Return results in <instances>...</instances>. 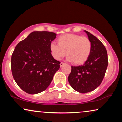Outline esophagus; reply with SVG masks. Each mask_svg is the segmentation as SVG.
Returning <instances> with one entry per match:
<instances>
[{"label":"esophagus","mask_w":122,"mask_h":122,"mask_svg":"<svg viewBox=\"0 0 122 122\" xmlns=\"http://www.w3.org/2000/svg\"><path fill=\"white\" fill-rule=\"evenodd\" d=\"M63 65H64V63H63V62H61L60 63V67H62Z\"/></svg>","instance_id":"esophagus-1"}]
</instances>
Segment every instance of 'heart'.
Masks as SVG:
<instances>
[{"mask_svg":"<svg viewBox=\"0 0 122 122\" xmlns=\"http://www.w3.org/2000/svg\"><path fill=\"white\" fill-rule=\"evenodd\" d=\"M58 44L51 42L49 49L54 58L60 60L67 54L68 61L74 65L83 64L89 57L92 44L87 37L75 34H66L57 39Z\"/></svg>","mask_w":122,"mask_h":122,"instance_id":"heart-1","label":"heart"}]
</instances>
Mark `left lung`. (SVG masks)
<instances>
[{
    "mask_svg": "<svg viewBox=\"0 0 122 122\" xmlns=\"http://www.w3.org/2000/svg\"><path fill=\"white\" fill-rule=\"evenodd\" d=\"M84 32L92 42V52L83 65L71 66L68 76L71 87L83 94L92 92L100 85L108 65V54L104 45L94 35Z\"/></svg>",
    "mask_w": 122,
    "mask_h": 122,
    "instance_id": "obj_1",
    "label": "left lung"
}]
</instances>
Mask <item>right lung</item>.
<instances>
[{
	"label": "right lung",
	"instance_id": "right-lung-1",
	"mask_svg": "<svg viewBox=\"0 0 122 122\" xmlns=\"http://www.w3.org/2000/svg\"><path fill=\"white\" fill-rule=\"evenodd\" d=\"M53 32H33L16 45L12 55V75L18 86L30 94L46 89L60 68L49 45L56 38Z\"/></svg>",
	"mask_w": 122,
	"mask_h": 122
}]
</instances>
